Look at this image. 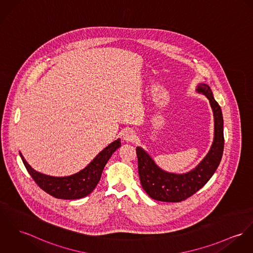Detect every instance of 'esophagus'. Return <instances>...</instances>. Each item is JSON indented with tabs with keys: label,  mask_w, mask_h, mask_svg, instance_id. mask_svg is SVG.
Instances as JSON below:
<instances>
[{
	"label": "esophagus",
	"mask_w": 253,
	"mask_h": 253,
	"mask_svg": "<svg viewBox=\"0 0 253 253\" xmlns=\"http://www.w3.org/2000/svg\"><path fill=\"white\" fill-rule=\"evenodd\" d=\"M123 138H124V140L126 142H133L135 140V138H136V135H135V133H134V131L132 129L127 128V129H126L124 131Z\"/></svg>",
	"instance_id": "1"
}]
</instances>
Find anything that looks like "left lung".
<instances>
[{
    "label": "left lung",
    "instance_id": "1",
    "mask_svg": "<svg viewBox=\"0 0 253 253\" xmlns=\"http://www.w3.org/2000/svg\"><path fill=\"white\" fill-rule=\"evenodd\" d=\"M197 92L205 94L210 100L214 120V138L207 156L196 168L184 174L165 172L142 148H136L140 182L147 194L155 200L181 202L187 199L207 184L221 161L224 148L221 108L207 84H199Z\"/></svg>",
    "mask_w": 253,
    "mask_h": 253
}]
</instances>
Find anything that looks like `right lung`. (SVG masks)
I'll return each instance as SVG.
<instances>
[{"instance_id": "right-lung-1", "label": "right lung", "mask_w": 253, "mask_h": 253, "mask_svg": "<svg viewBox=\"0 0 253 253\" xmlns=\"http://www.w3.org/2000/svg\"><path fill=\"white\" fill-rule=\"evenodd\" d=\"M119 147H121V142L118 139L101 151L85 169L74 175L61 178L35 171L24 160L21 153L20 157L31 177L46 193L58 199L71 200L85 197L92 192L100 180L105 164Z\"/></svg>"}]
</instances>
